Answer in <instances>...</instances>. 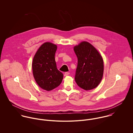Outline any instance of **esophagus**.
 <instances>
[{
  "mask_svg": "<svg viewBox=\"0 0 133 133\" xmlns=\"http://www.w3.org/2000/svg\"><path fill=\"white\" fill-rule=\"evenodd\" d=\"M70 74V73L69 72H65V73H64V76H68V75H69Z\"/></svg>",
  "mask_w": 133,
  "mask_h": 133,
  "instance_id": "1",
  "label": "esophagus"
}]
</instances>
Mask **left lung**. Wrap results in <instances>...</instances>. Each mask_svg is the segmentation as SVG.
<instances>
[{
  "mask_svg": "<svg viewBox=\"0 0 133 133\" xmlns=\"http://www.w3.org/2000/svg\"><path fill=\"white\" fill-rule=\"evenodd\" d=\"M78 59L75 79L77 85L85 90L96 88L103 74V61L95 48L87 41L74 48Z\"/></svg>",
  "mask_w": 133,
  "mask_h": 133,
  "instance_id": "obj_1",
  "label": "left lung"
}]
</instances>
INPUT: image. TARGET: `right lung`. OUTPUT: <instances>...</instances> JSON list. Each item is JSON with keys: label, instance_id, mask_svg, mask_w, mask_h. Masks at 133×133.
<instances>
[{"label": "right lung", "instance_id": "add662e5", "mask_svg": "<svg viewBox=\"0 0 133 133\" xmlns=\"http://www.w3.org/2000/svg\"><path fill=\"white\" fill-rule=\"evenodd\" d=\"M57 45L45 42L39 48L32 63L33 74L38 85L49 91L58 87L63 79V74L57 68L55 55Z\"/></svg>", "mask_w": 133, "mask_h": 133}]
</instances>
